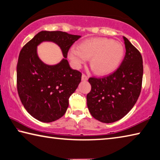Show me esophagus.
Wrapping results in <instances>:
<instances>
[{"instance_id": "34e87169", "label": "esophagus", "mask_w": 160, "mask_h": 160, "mask_svg": "<svg viewBox=\"0 0 160 160\" xmlns=\"http://www.w3.org/2000/svg\"><path fill=\"white\" fill-rule=\"evenodd\" d=\"M88 80V77L86 75L82 74V80L85 81V80Z\"/></svg>"}]
</instances>
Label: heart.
I'll return each mask as SVG.
<instances>
[{"mask_svg": "<svg viewBox=\"0 0 160 160\" xmlns=\"http://www.w3.org/2000/svg\"><path fill=\"white\" fill-rule=\"evenodd\" d=\"M69 58L76 68H80L88 59L94 73L109 74L121 64L124 56V47L121 43L107 38H93L81 43L79 48H70Z\"/></svg>", "mask_w": 160, "mask_h": 160, "instance_id": "b5f03b06", "label": "heart"}]
</instances>
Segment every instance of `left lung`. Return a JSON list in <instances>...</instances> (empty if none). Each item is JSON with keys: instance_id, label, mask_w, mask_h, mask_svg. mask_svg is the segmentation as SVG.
Listing matches in <instances>:
<instances>
[{"instance_id": "left-lung-1", "label": "left lung", "mask_w": 160, "mask_h": 160, "mask_svg": "<svg viewBox=\"0 0 160 160\" xmlns=\"http://www.w3.org/2000/svg\"><path fill=\"white\" fill-rule=\"evenodd\" d=\"M126 55L118 69L107 76L90 78L87 95L88 109L102 123H113L125 116L136 103L142 88L143 65L140 51L123 37Z\"/></svg>"}]
</instances>
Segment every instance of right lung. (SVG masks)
I'll return each mask as SVG.
<instances>
[{"label": "right lung", "mask_w": 160, "mask_h": 160, "mask_svg": "<svg viewBox=\"0 0 160 160\" xmlns=\"http://www.w3.org/2000/svg\"><path fill=\"white\" fill-rule=\"evenodd\" d=\"M61 31H42L22 48L17 65V88L24 107L32 116L49 123L61 118L68 107L69 97L76 90L82 73L70 68L66 59L70 47L80 39ZM48 41L57 43L64 58L54 66L42 63L36 47Z\"/></svg>", "instance_id": "obj_1"}]
</instances>
